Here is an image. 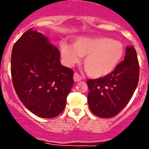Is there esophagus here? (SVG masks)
Segmentation results:
<instances>
[{"instance_id":"34e87169","label":"esophagus","mask_w":149,"mask_h":149,"mask_svg":"<svg viewBox=\"0 0 149 149\" xmlns=\"http://www.w3.org/2000/svg\"><path fill=\"white\" fill-rule=\"evenodd\" d=\"M73 79L75 82H79L82 79V77L78 73V72H75L73 75Z\"/></svg>"}]
</instances>
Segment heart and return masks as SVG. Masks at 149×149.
<instances>
[{
	"label": "heart",
	"mask_w": 149,
	"mask_h": 149,
	"mask_svg": "<svg viewBox=\"0 0 149 149\" xmlns=\"http://www.w3.org/2000/svg\"><path fill=\"white\" fill-rule=\"evenodd\" d=\"M60 51L68 65H73L79 56H84L83 65L86 73L100 78L115 70L124 56L125 46L108 37H84L75 40L72 46L62 43Z\"/></svg>",
	"instance_id": "obj_1"
}]
</instances>
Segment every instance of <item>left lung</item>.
I'll use <instances>...</instances> for the list:
<instances>
[{
	"mask_svg": "<svg viewBox=\"0 0 149 149\" xmlns=\"http://www.w3.org/2000/svg\"><path fill=\"white\" fill-rule=\"evenodd\" d=\"M139 63L133 45L126 48L125 59L110 74L86 81L87 100L93 114L102 118H113L128 104L138 86Z\"/></svg>",
	"mask_w": 149,
	"mask_h": 149,
	"instance_id": "8db88e82",
	"label": "left lung"
}]
</instances>
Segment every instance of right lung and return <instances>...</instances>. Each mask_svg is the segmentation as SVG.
<instances>
[{
    "mask_svg": "<svg viewBox=\"0 0 149 149\" xmlns=\"http://www.w3.org/2000/svg\"><path fill=\"white\" fill-rule=\"evenodd\" d=\"M42 33L29 29L13 46L10 72L20 100L36 115L52 118L64 110L74 72Z\"/></svg>",
    "mask_w": 149,
    "mask_h": 149,
    "instance_id": "obj_1",
    "label": "right lung"
}]
</instances>
